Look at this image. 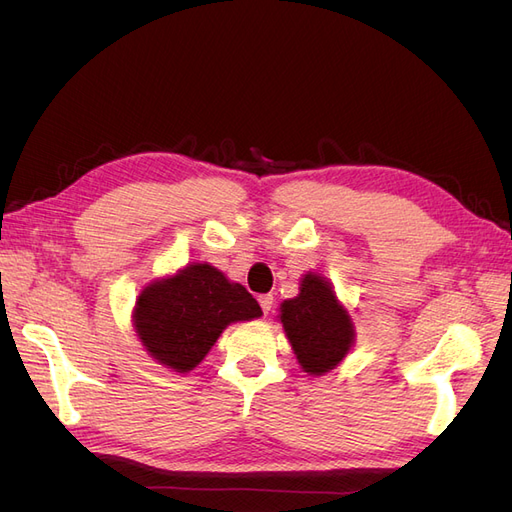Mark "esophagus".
I'll return each mask as SVG.
<instances>
[{
	"label": "esophagus",
	"instance_id": "1",
	"mask_svg": "<svg viewBox=\"0 0 512 512\" xmlns=\"http://www.w3.org/2000/svg\"><path fill=\"white\" fill-rule=\"evenodd\" d=\"M258 303H260V307H262V314L267 316V314L271 312V307H273V297H271V294H260Z\"/></svg>",
	"mask_w": 512,
	"mask_h": 512
}]
</instances>
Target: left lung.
<instances>
[{"mask_svg":"<svg viewBox=\"0 0 512 512\" xmlns=\"http://www.w3.org/2000/svg\"><path fill=\"white\" fill-rule=\"evenodd\" d=\"M280 309L292 350L307 374L320 376L344 359L354 342V329L327 280L307 273L299 297L284 301Z\"/></svg>","mask_w":512,"mask_h":512,"instance_id":"8db88e82","label":"left lung"}]
</instances>
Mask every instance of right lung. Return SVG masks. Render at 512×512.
Masks as SVG:
<instances>
[{
  "mask_svg": "<svg viewBox=\"0 0 512 512\" xmlns=\"http://www.w3.org/2000/svg\"><path fill=\"white\" fill-rule=\"evenodd\" d=\"M260 314L241 284H230L211 265H190L141 292L134 327L153 359L183 374L205 359L230 322Z\"/></svg>",
  "mask_w": 512,
  "mask_h": 512,
  "instance_id": "1",
  "label": "right lung"
}]
</instances>
